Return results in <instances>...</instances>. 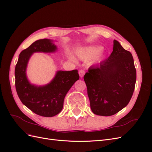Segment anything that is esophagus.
Wrapping results in <instances>:
<instances>
[{"instance_id": "obj_1", "label": "esophagus", "mask_w": 152, "mask_h": 152, "mask_svg": "<svg viewBox=\"0 0 152 152\" xmlns=\"http://www.w3.org/2000/svg\"><path fill=\"white\" fill-rule=\"evenodd\" d=\"M79 76H80V77L82 78V77H84V74H85V71H84V70H80V71L79 72Z\"/></svg>"}]
</instances>
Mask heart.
<instances>
[{
    "label": "heart",
    "instance_id": "heart-1",
    "mask_svg": "<svg viewBox=\"0 0 152 152\" xmlns=\"http://www.w3.org/2000/svg\"><path fill=\"white\" fill-rule=\"evenodd\" d=\"M103 48L98 45H90L77 49L76 54L77 56L83 61H89L94 58L95 62H99L104 57V53L102 51ZM71 61H75V59L71 55L68 56Z\"/></svg>",
    "mask_w": 152,
    "mask_h": 152
}]
</instances>
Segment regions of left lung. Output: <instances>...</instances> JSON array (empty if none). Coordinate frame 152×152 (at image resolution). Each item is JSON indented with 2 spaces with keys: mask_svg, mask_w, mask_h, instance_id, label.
Instances as JSON below:
<instances>
[{
  "mask_svg": "<svg viewBox=\"0 0 152 152\" xmlns=\"http://www.w3.org/2000/svg\"><path fill=\"white\" fill-rule=\"evenodd\" d=\"M84 79L92 112L113 115L126 107L134 90L136 70L132 54L114 40L110 56L99 67L89 68Z\"/></svg>",
  "mask_w": 152,
  "mask_h": 152,
  "instance_id": "left-lung-1",
  "label": "left lung"
}]
</instances>
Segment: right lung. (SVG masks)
<instances>
[{"instance_id": "add662e5", "label": "right lung", "mask_w": 152, "mask_h": 152, "mask_svg": "<svg viewBox=\"0 0 152 152\" xmlns=\"http://www.w3.org/2000/svg\"><path fill=\"white\" fill-rule=\"evenodd\" d=\"M57 49L53 40H36L21 52L15 67V86L21 102L35 113L45 117L55 116L61 111L66 94L79 79L78 71L59 70L49 83L40 86L30 83L26 71L34 53H52Z\"/></svg>"}]
</instances>
